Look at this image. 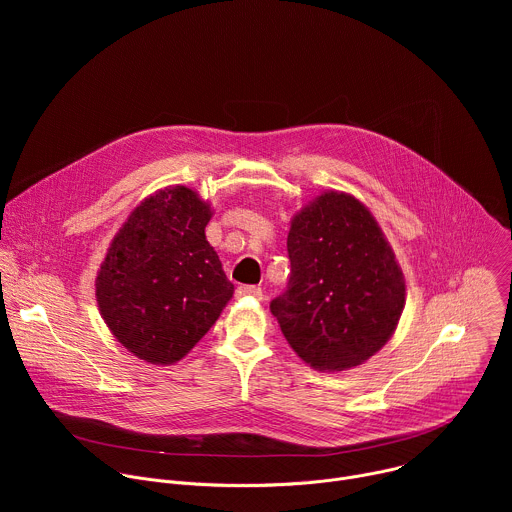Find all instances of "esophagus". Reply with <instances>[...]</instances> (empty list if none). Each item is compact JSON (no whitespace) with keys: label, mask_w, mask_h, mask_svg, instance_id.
I'll use <instances>...</instances> for the list:
<instances>
[{"label":"esophagus","mask_w":512,"mask_h":512,"mask_svg":"<svg viewBox=\"0 0 512 512\" xmlns=\"http://www.w3.org/2000/svg\"><path fill=\"white\" fill-rule=\"evenodd\" d=\"M237 296L243 298V296H253V298H259L263 296V289L259 285H239L237 287Z\"/></svg>","instance_id":"1"}]
</instances>
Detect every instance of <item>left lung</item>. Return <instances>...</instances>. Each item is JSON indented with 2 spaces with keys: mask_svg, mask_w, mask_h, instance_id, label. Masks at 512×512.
<instances>
[{
  "mask_svg": "<svg viewBox=\"0 0 512 512\" xmlns=\"http://www.w3.org/2000/svg\"><path fill=\"white\" fill-rule=\"evenodd\" d=\"M287 257V287L269 308L298 356L344 371L383 348L405 306V281L367 208L342 192L318 196L291 221Z\"/></svg>",
  "mask_w": 512,
  "mask_h": 512,
  "instance_id": "8db88e82",
  "label": "left lung"
}]
</instances>
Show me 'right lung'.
Masks as SVG:
<instances>
[{
    "label": "right lung",
    "instance_id": "obj_1",
    "mask_svg": "<svg viewBox=\"0 0 512 512\" xmlns=\"http://www.w3.org/2000/svg\"><path fill=\"white\" fill-rule=\"evenodd\" d=\"M210 206L186 186L143 200L97 275L101 316L137 358L180 360L221 316L233 283L206 241Z\"/></svg>",
    "mask_w": 512,
    "mask_h": 512
}]
</instances>
